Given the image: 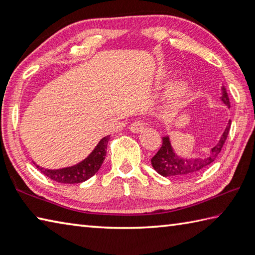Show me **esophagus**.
Wrapping results in <instances>:
<instances>
[{
  "label": "esophagus",
  "mask_w": 255,
  "mask_h": 255,
  "mask_svg": "<svg viewBox=\"0 0 255 255\" xmlns=\"http://www.w3.org/2000/svg\"><path fill=\"white\" fill-rule=\"evenodd\" d=\"M129 129H130L131 132H140L141 130L144 129V123L140 122V120H137V122L132 123L130 125V127H129Z\"/></svg>",
  "instance_id": "esophagus-1"
}]
</instances>
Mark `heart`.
I'll return each mask as SVG.
<instances>
[{"mask_svg": "<svg viewBox=\"0 0 255 255\" xmlns=\"http://www.w3.org/2000/svg\"><path fill=\"white\" fill-rule=\"evenodd\" d=\"M188 90H189V85L185 81L181 80V81L175 82V83L169 89V91H167V94H166L167 100L172 103L179 102L181 99L188 93Z\"/></svg>", "mask_w": 255, "mask_h": 255, "instance_id": "b5f03b06", "label": "heart"}]
</instances>
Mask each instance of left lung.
<instances>
[{
  "label": "left lung",
  "instance_id": "1",
  "mask_svg": "<svg viewBox=\"0 0 255 255\" xmlns=\"http://www.w3.org/2000/svg\"><path fill=\"white\" fill-rule=\"evenodd\" d=\"M221 100L227 108L231 107L230 98H228L227 91L225 86H222V97ZM231 127V120L228 122V125L224 130L223 135L219 138L217 144L213 146L208 153L202 155V156L197 157H181L178 154L174 152L173 147H172L171 140L169 136H164L162 147L159 148L158 152L154 155L150 159L152 162V166L154 170L157 172L158 174L162 176H172V178H178V179H185L190 178V176H195L198 173L213 163L216 157L218 156V154L221 153L223 148V145L225 144L227 139L228 131H230Z\"/></svg>",
  "mask_w": 255,
  "mask_h": 255
}]
</instances>
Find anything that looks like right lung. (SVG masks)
I'll use <instances>...</instances> for the list:
<instances>
[{
  "mask_svg": "<svg viewBox=\"0 0 255 255\" xmlns=\"http://www.w3.org/2000/svg\"><path fill=\"white\" fill-rule=\"evenodd\" d=\"M109 139L110 135L103 137L102 139L99 141L96 147H94L92 152L90 153L89 156L85 157L83 161H81L80 163L75 164V165L63 167V169L57 170H49L39 166L36 163L33 164L37 166V169L39 170L42 174L48 176L49 179L56 181V182L67 184L84 182V181L92 178L101 167L102 163L106 158L107 146Z\"/></svg>",
  "mask_w": 255,
  "mask_h": 255,
  "instance_id": "obj_1",
  "label": "right lung"
}]
</instances>
